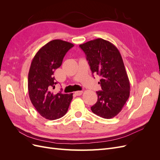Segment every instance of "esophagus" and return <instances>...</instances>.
I'll list each match as a JSON object with an SVG mask.
<instances>
[{"mask_svg": "<svg viewBox=\"0 0 160 160\" xmlns=\"http://www.w3.org/2000/svg\"><path fill=\"white\" fill-rule=\"evenodd\" d=\"M82 93H83V91H75V94L77 96H79V95H81Z\"/></svg>", "mask_w": 160, "mask_h": 160, "instance_id": "1", "label": "esophagus"}]
</instances>
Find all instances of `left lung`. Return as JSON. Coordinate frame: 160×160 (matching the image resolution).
Masks as SVG:
<instances>
[{"mask_svg":"<svg viewBox=\"0 0 160 160\" xmlns=\"http://www.w3.org/2000/svg\"><path fill=\"white\" fill-rule=\"evenodd\" d=\"M86 55L93 74L101 77L102 91H97L98 101L92 112L105 119L117 115L126 103L130 93L129 78L119 50L112 43L96 38L79 45Z\"/></svg>","mask_w":160,"mask_h":160,"instance_id":"8db88e82","label":"left lung"}]
</instances>
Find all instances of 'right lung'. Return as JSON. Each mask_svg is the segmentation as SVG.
I'll return each mask as SVG.
<instances>
[{
	"mask_svg": "<svg viewBox=\"0 0 160 160\" xmlns=\"http://www.w3.org/2000/svg\"><path fill=\"white\" fill-rule=\"evenodd\" d=\"M74 46L60 39L52 40L41 47L31 62L28 76V90L31 103L38 113L47 119L55 120L64 116L72 99V93H52L57 82L53 76L62 59Z\"/></svg>",
	"mask_w": 160,
	"mask_h": 160,
	"instance_id": "add662e5",
	"label": "right lung"
}]
</instances>
